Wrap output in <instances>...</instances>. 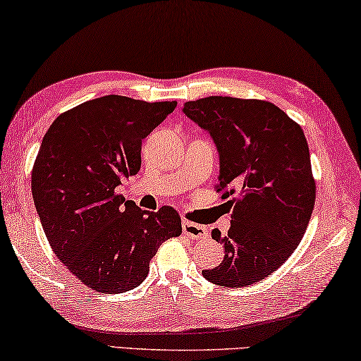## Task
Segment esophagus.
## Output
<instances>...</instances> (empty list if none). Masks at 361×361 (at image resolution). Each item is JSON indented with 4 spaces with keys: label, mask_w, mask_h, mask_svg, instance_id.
<instances>
[{
    "label": "esophagus",
    "mask_w": 361,
    "mask_h": 361,
    "mask_svg": "<svg viewBox=\"0 0 361 361\" xmlns=\"http://www.w3.org/2000/svg\"><path fill=\"white\" fill-rule=\"evenodd\" d=\"M182 230H184V233L192 240H202L208 236V228H206L204 226H200V224L190 222V221L182 222Z\"/></svg>",
    "instance_id": "34e87169"
}]
</instances>
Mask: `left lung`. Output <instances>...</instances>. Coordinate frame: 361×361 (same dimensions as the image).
<instances>
[{"instance_id": "1", "label": "left lung", "mask_w": 361, "mask_h": 361, "mask_svg": "<svg viewBox=\"0 0 361 361\" xmlns=\"http://www.w3.org/2000/svg\"><path fill=\"white\" fill-rule=\"evenodd\" d=\"M219 152L216 192L230 198L224 261L203 270L211 283L243 288L281 267L299 246L315 204V179L302 128L267 100L211 96L184 104Z\"/></svg>"}]
</instances>
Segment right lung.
<instances>
[{
  "label": "right lung",
  "instance_id": "1",
  "mask_svg": "<svg viewBox=\"0 0 361 361\" xmlns=\"http://www.w3.org/2000/svg\"><path fill=\"white\" fill-rule=\"evenodd\" d=\"M177 102L104 96L63 111L47 129L32 169L46 238L82 285L102 294L139 286L163 241L182 233L171 206L142 211L116 193L140 169L145 139Z\"/></svg>",
  "mask_w": 361,
  "mask_h": 361
}]
</instances>
